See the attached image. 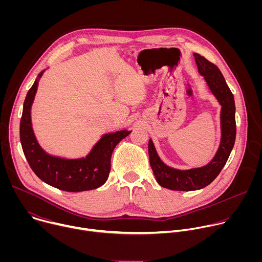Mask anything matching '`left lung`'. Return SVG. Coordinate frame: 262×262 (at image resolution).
Returning <instances> with one entry per match:
<instances>
[{"mask_svg": "<svg viewBox=\"0 0 262 262\" xmlns=\"http://www.w3.org/2000/svg\"><path fill=\"white\" fill-rule=\"evenodd\" d=\"M199 72L222 105L221 128L222 138L217 151L212 161L204 167L191 170H177L165 165L159 158L151 140L148 143L149 162L157 178L163 188L173 191H196L211 183L225 166L236 137L235 103L234 97L226 84L221 70L199 54H194Z\"/></svg>", "mask_w": 262, "mask_h": 262, "instance_id": "1", "label": "left lung"}]
</instances>
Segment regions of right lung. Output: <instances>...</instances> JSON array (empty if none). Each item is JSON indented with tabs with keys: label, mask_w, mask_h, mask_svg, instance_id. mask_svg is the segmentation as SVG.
I'll return each instance as SVG.
<instances>
[{
	"label": "right lung",
	"mask_w": 262,
	"mask_h": 262,
	"mask_svg": "<svg viewBox=\"0 0 262 262\" xmlns=\"http://www.w3.org/2000/svg\"><path fill=\"white\" fill-rule=\"evenodd\" d=\"M42 76L40 72L39 78ZM38 86L35 81L27 93L19 125V138L25 157L33 172L46 183L66 192H83L99 188L110 174L111 157L116 145L132 130L104 135L83 159L66 160L45 152L37 143L31 123V105Z\"/></svg>",
	"instance_id": "right-lung-1"
}]
</instances>
